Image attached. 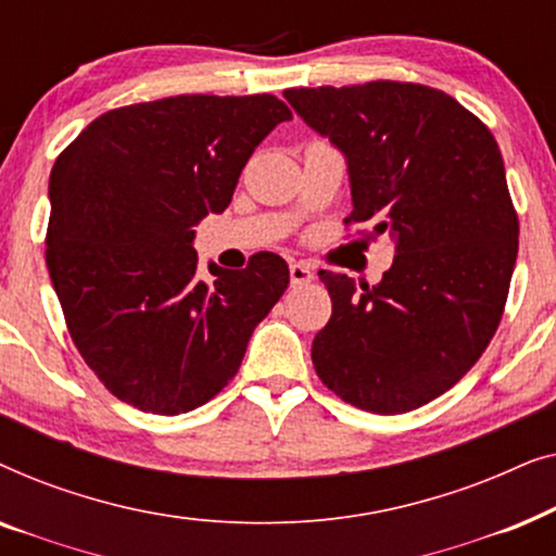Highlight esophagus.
<instances>
[{
	"mask_svg": "<svg viewBox=\"0 0 556 556\" xmlns=\"http://www.w3.org/2000/svg\"><path fill=\"white\" fill-rule=\"evenodd\" d=\"M288 273H291V286H306L314 280V270L308 268L306 263H291V268H288Z\"/></svg>",
	"mask_w": 556,
	"mask_h": 556,
	"instance_id": "34e87169",
	"label": "esophagus"
}]
</instances>
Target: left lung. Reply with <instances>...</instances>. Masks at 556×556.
I'll return each instance as SVG.
<instances>
[{
  "label": "left lung",
  "instance_id": "left-lung-1",
  "mask_svg": "<svg viewBox=\"0 0 556 556\" xmlns=\"http://www.w3.org/2000/svg\"><path fill=\"white\" fill-rule=\"evenodd\" d=\"M293 111L346 159L352 215L390 235L377 286L321 270L331 318L311 346L354 407L409 413L451 390L498 329L519 219L489 128L443 90L375 80L291 88Z\"/></svg>",
  "mask_w": 556,
  "mask_h": 556
}]
</instances>
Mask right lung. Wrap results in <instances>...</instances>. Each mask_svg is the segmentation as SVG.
I'll return each mask as SVG.
<instances>
[{"label":"right lung","instance_id":"right-lung-1","mask_svg":"<svg viewBox=\"0 0 556 556\" xmlns=\"http://www.w3.org/2000/svg\"><path fill=\"white\" fill-rule=\"evenodd\" d=\"M291 111L276 96H174L103 113L50 172L48 261L67 331L118 400L204 405L238 375L288 288L276 253L197 278L192 227L227 210L242 166Z\"/></svg>","mask_w":556,"mask_h":556}]
</instances>
